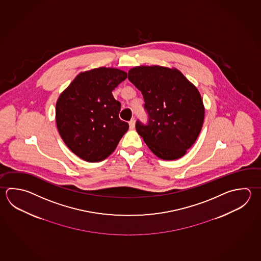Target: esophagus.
Segmentation results:
<instances>
[{
    "label": "esophagus",
    "mask_w": 261,
    "mask_h": 261,
    "mask_svg": "<svg viewBox=\"0 0 261 261\" xmlns=\"http://www.w3.org/2000/svg\"><path fill=\"white\" fill-rule=\"evenodd\" d=\"M129 127H130V129H134V127H135V120L134 119L129 122Z\"/></svg>",
    "instance_id": "esophagus-1"
}]
</instances>
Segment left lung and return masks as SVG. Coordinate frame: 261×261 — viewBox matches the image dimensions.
Masks as SVG:
<instances>
[{"instance_id":"obj_1","label":"left lung","mask_w":261,"mask_h":261,"mask_svg":"<svg viewBox=\"0 0 261 261\" xmlns=\"http://www.w3.org/2000/svg\"><path fill=\"white\" fill-rule=\"evenodd\" d=\"M128 79L141 91L148 123L136 129L149 149L166 161L182 157L196 142L204 121V105L197 88L176 69L139 66Z\"/></svg>"}]
</instances>
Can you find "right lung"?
Wrapping results in <instances>:
<instances>
[{"label": "right lung", "mask_w": 261, "mask_h": 261, "mask_svg": "<svg viewBox=\"0 0 261 261\" xmlns=\"http://www.w3.org/2000/svg\"><path fill=\"white\" fill-rule=\"evenodd\" d=\"M126 77L119 69H92L79 74L60 95L55 112L60 136L84 161H103L126 133L129 125L119 118L121 103L112 93Z\"/></svg>", "instance_id": "add662e5"}]
</instances>
